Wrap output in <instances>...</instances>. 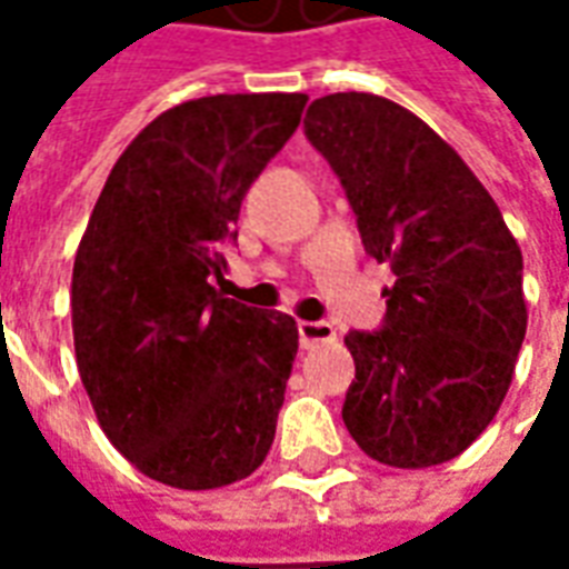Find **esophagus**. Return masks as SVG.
Masks as SVG:
<instances>
[{"instance_id":"34e87169","label":"esophagus","mask_w":569,"mask_h":569,"mask_svg":"<svg viewBox=\"0 0 569 569\" xmlns=\"http://www.w3.org/2000/svg\"><path fill=\"white\" fill-rule=\"evenodd\" d=\"M298 341L305 350H313L320 345H332L335 341V326L332 322H298Z\"/></svg>"}]
</instances>
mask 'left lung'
<instances>
[{"label":"left lung","mask_w":569,"mask_h":569,"mask_svg":"<svg viewBox=\"0 0 569 569\" xmlns=\"http://www.w3.org/2000/svg\"><path fill=\"white\" fill-rule=\"evenodd\" d=\"M305 133L341 179L366 252L396 273L383 329L345 338L357 362L345 427L378 463L453 460L512 383L527 332L521 249L463 158L393 100L329 93Z\"/></svg>","instance_id":"left-lung-1"}]
</instances>
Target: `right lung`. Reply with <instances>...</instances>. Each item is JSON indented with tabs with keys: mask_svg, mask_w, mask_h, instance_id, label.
Masks as SVG:
<instances>
[{
	"mask_svg": "<svg viewBox=\"0 0 569 569\" xmlns=\"http://www.w3.org/2000/svg\"><path fill=\"white\" fill-rule=\"evenodd\" d=\"M305 103L216 93L167 109L116 161L76 252L81 383L109 441L170 488L234 485L271 451L298 326L222 298L212 277Z\"/></svg>",
	"mask_w": 569,
	"mask_h": 569,
	"instance_id": "right-lung-1",
	"label": "right lung"
}]
</instances>
